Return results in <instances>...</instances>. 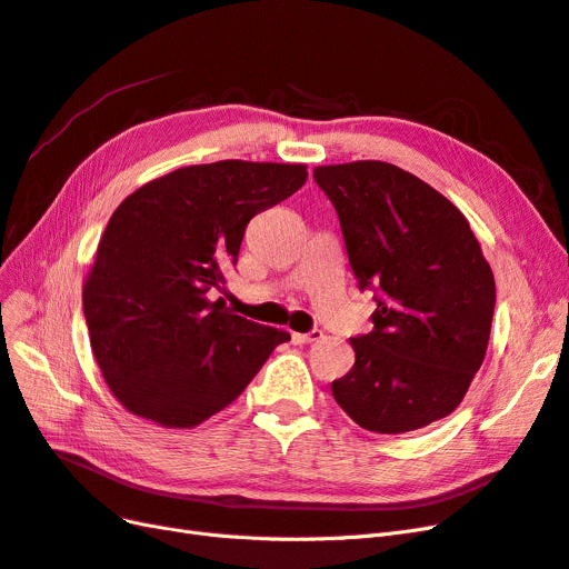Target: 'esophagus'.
I'll return each instance as SVG.
<instances>
[{
	"mask_svg": "<svg viewBox=\"0 0 569 569\" xmlns=\"http://www.w3.org/2000/svg\"><path fill=\"white\" fill-rule=\"evenodd\" d=\"M320 339H322V329H312V331H306V335H301V331H293V335H291V341L297 346L312 343V341H320Z\"/></svg>",
	"mask_w": 569,
	"mask_h": 569,
	"instance_id": "1",
	"label": "esophagus"
}]
</instances>
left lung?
Masks as SVG:
<instances>
[{"instance_id": "1", "label": "left lung", "mask_w": 569, "mask_h": 569, "mask_svg": "<svg viewBox=\"0 0 569 569\" xmlns=\"http://www.w3.org/2000/svg\"><path fill=\"white\" fill-rule=\"evenodd\" d=\"M339 213L358 287L377 293L356 365L331 383L346 415L375 433L417 430L459 407L480 369L495 276L463 213L396 164L316 167Z\"/></svg>"}]
</instances>
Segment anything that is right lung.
<instances>
[{
  "instance_id": "obj_1",
  "label": "right lung",
  "mask_w": 569,
  "mask_h": 569,
  "mask_svg": "<svg viewBox=\"0 0 569 569\" xmlns=\"http://www.w3.org/2000/svg\"><path fill=\"white\" fill-rule=\"evenodd\" d=\"M308 179L306 164L223 160L176 169L114 209L82 303L93 358L131 415L192 428L238 398L284 329L232 316L213 289L247 223Z\"/></svg>"
}]
</instances>
